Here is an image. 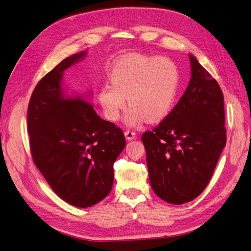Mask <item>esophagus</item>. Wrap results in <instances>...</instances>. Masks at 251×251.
Wrapping results in <instances>:
<instances>
[{"label": "esophagus", "instance_id": "1", "mask_svg": "<svg viewBox=\"0 0 251 251\" xmlns=\"http://www.w3.org/2000/svg\"><path fill=\"white\" fill-rule=\"evenodd\" d=\"M125 136L127 140H133L136 136V133L133 131V129H126L125 132Z\"/></svg>", "mask_w": 251, "mask_h": 251}]
</instances>
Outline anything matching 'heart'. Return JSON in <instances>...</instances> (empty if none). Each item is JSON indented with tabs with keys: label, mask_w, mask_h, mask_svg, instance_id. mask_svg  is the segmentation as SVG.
Segmentation results:
<instances>
[{
	"label": "heart",
	"mask_w": 251,
	"mask_h": 251,
	"mask_svg": "<svg viewBox=\"0 0 251 251\" xmlns=\"http://www.w3.org/2000/svg\"><path fill=\"white\" fill-rule=\"evenodd\" d=\"M111 80L99 91L106 116L117 120L126 107V97L131 107L126 122L136 125L142 117L157 122L169 113L177 91L178 71L167 58L133 55L115 66Z\"/></svg>",
	"instance_id": "1"
}]
</instances>
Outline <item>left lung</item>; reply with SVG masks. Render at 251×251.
<instances>
[{
    "instance_id": "left-lung-1",
    "label": "left lung",
    "mask_w": 251,
    "mask_h": 251,
    "mask_svg": "<svg viewBox=\"0 0 251 251\" xmlns=\"http://www.w3.org/2000/svg\"><path fill=\"white\" fill-rule=\"evenodd\" d=\"M190 62L192 75L183 97L141 137L153 192L172 204L202 193L226 143L220 86L192 55Z\"/></svg>"
}]
</instances>
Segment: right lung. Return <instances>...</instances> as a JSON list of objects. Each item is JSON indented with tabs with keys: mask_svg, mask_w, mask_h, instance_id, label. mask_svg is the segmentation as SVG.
Wrapping results in <instances>:
<instances>
[{
	"mask_svg": "<svg viewBox=\"0 0 251 251\" xmlns=\"http://www.w3.org/2000/svg\"><path fill=\"white\" fill-rule=\"evenodd\" d=\"M85 54L65 58L42 77L27 114L34 164L53 191L77 208H88L110 193L113 164L126 146L122 128L101 119L84 97H64L62 74Z\"/></svg>",
	"mask_w": 251,
	"mask_h": 251,
	"instance_id": "right-lung-1",
	"label": "right lung"
}]
</instances>
